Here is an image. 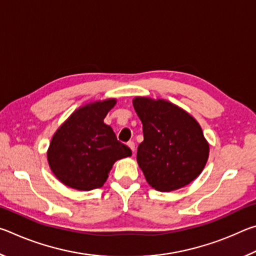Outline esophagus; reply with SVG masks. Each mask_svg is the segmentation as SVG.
Returning a JSON list of instances; mask_svg holds the SVG:
<instances>
[{"label": "esophagus", "mask_w": 256, "mask_h": 256, "mask_svg": "<svg viewBox=\"0 0 256 256\" xmlns=\"http://www.w3.org/2000/svg\"><path fill=\"white\" fill-rule=\"evenodd\" d=\"M128 146H130V149H131L133 152L134 151H136V144H134L133 141H130V142H128Z\"/></svg>", "instance_id": "obj_1"}]
</instances>
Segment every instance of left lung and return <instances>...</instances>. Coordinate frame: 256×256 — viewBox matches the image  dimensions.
<instances>
[{
    "label": "left lung",
    "instance_id": "1",
    "mask_svg": "<svg viewBox=\"0 0 256 256\" xmlns=\"http://www.w3.org/2000/svg\"><path fill=\"white\" fill-rule=\"evenodd\" d=\"M133 106L144 128L136 160L150 186L170 192L196 180L209 157V144L196 120L164 99L136 97Z\"/></svg>",
    "mask_w": 256,
    "mask_h": 256
}]
</instances>
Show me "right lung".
Masks as SVG:
<instances>
[{
    "mask_svg": "<svg viewBox=\"0 0 256 256\" xmlns=\"http://www.w3.org/2000/svg\"><path fill=\"white\" fill-rule=\"evenodd\" d=\"M116 99L80 107L52 138L47 160L53 174L68 188L92 190L102 188L116 160L132 154L104 123Z\"/></svg>",
    "mask_w": 256,
    "mask_h": 256,
    "instance_id": "right-lung-1",
    "label": "right lung"
}]
</instances>
